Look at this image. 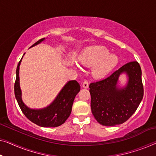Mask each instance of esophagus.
<instances>
[{
    "label": "esophagus",
    "instance_id": "obj_1",
    "mask_svg": "<svg viewBox=\"0 0 156 156\" xmlns=\"http://www.w3.org/2000/svg\"><path fill=\"white\" fill-rule=\"evenodd\" d=\"M83 87L84 88H87L88 87H89V82H88V80H84V82L83 83Z\"/></svg>",
    "mask_w": 156,
    "mask_h": 156
}]
</instances>
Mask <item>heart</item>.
<instances>
[{
  "label": "heart",
  "mask_w": 156,
  "mask_h": 156,
  "mask_svg": "<svg viewBox=\"0 0 156 156\" xmlns=\"http://www.w3.org/2000/svg\"><path fill=\"white\" fill-rule=\"evenodd\" d=\"M79 61L84 66H94L93 75L96 78H102L116 66L118 58L115 55H110L106 48L97 45L86 49L80 55Z\"/></svg>",
  "instance_id": "obj_1"
}]
</instances>
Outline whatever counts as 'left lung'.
I'll return each mask as SVG.
<instances>
[{
  "label": "left lung",
  "mask_w": 156,
  "mask_h": 156,
  "mask_svg": "<svg viewBox=\"0 0 156 156\" xmlns=\"http://www.w3.org/2000/svg\"><path fill=\"white\" fill-rule=\"evenodd\" d=\"M126 73L129 80L126 87L118 88V78ZM91 110L95 119L104 126H115L127 121L135 112L143 99L141 69L136 61L130 62L97 82L90 84Z\"/></svg>",
  "instance_id": "left-lung-1"
}]
</instances>
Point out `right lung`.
Returning a JSON list of instances; mask_svg holds the SVG:
<instances>
[{
	"label": "right lung",
	"mask_w": 156,
	"mask_h": 156,
	"mask_svg": "<svg viewBox=\"0 0 156 156\" xmlns=\"http://www.w3.org/2000/svg\"><path fill=\"white\" fill-rule=\"evenodd\" d=\"M44 39L45 38L40 39L31 47L40 43L44 41ZM22 59L17 65L16 71L17 76L14 88L15 97L22 113L32 122L41 127H55L64 124L71 114L74 99L80 90V84L76 80L69 81L62 88L55 101L48 107L43 109H31L28 108L23 103L21 97L22 92L20 87L19 70Z\"/></svg>",
	"instance_id": "right-lung-1"
}]
</instances>
